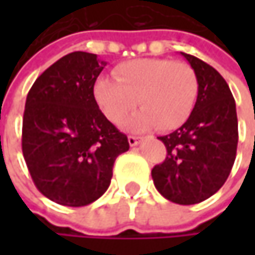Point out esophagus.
I'll use <instances>...</instances> for the list:
<instances>
[{"mask_svg":"<svg viewBox=\"0 0 255 255\" xmlns=\"http://www.w3.org/2000/svg\"><path fill=\"white\" fill-rule=\"evenodd\" d=\"M140 141H141V137H135V135H129V137H128V143H129V146H137Z\"/></svg>","mask_w":255,"mask_h":255,"instance_id":"obj_1","label":"esophagus"}]
</instances>
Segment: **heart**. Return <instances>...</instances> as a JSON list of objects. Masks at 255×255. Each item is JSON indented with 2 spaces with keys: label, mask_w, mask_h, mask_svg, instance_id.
Segmentation results:
<instances>
[{
  "label": "heart",
  "mask_w": 255,
  "mask_h": 255,
  "mask_svg": "<svg viewBox=\"0 0 255 255\" xmlns=\"http://www.w3.org/2000/svg\"><path fill=\"white\" fill-rule=\"evenodd\" d=\"M117 81L99 78L94 99L103 115L121 124L138 105L141 111L129 118L127 128L141 131L158 127H180L196 105L199 82L196 72L186 62L168 59H137L114 69Z\"/></svg>",
  "instance_id": "b5f03b06"
}]
</instances>
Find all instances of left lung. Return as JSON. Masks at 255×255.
Segmentation results:
<instances>
[{
	"label": "left lung",
	"instance_id": "obj_1",
	"mask_svg": "<svg viewBox=\"0 0 255 255\" xmlns=\"http://www.w3.org/2000/svg\"><path fill=\"white\" fill-rule=\"evenodd\" d=\"M181 56L196 72L199 93L187 121L158 137L167 158L152 168V178L164 198L192 205L213 196L229 177L238 147V117L225 78L201 59Z\"/></svg>",
	"mask_w": 255,
	"mask_h": 255
}]
</instances>
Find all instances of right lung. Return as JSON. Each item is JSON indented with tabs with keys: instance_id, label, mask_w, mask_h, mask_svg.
I'll list each match as a JSON object with an SVG mask.
<instances>
[{
	"instance_id": "obj_1",
	"label": "right lung",
	"mask_w": 255,
	"mask_h": 255,
	"mask_svg": "<svg viewBox=\"0 0 255 255\" xmlns=\"http://www.w3.org/2000/svg\"><path fill=\"white\" fill-rule=\"evenodd\" d=\"M97 54L74 51L45 69L27 93L22 150L38 190L60 205L84 207L109 187L128 138L99 109Z\"/></svg>"
}]
</instances>
